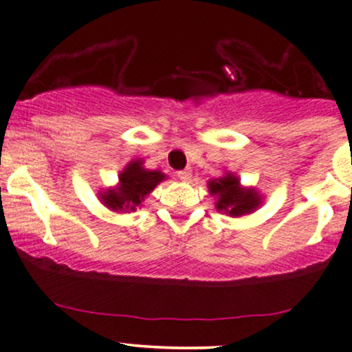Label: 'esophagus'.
I'll use <instances>...</instances> for the list:
<instances>
[{
  "label": "esophagus",
  "mask_w": 352,
  "mask_h": 352,
  "mask_svg": "<svg viewBox=\"0 0 352 352\" xmlns=\"http://www.w3.org/2000/svg\"><path fill=\"white\" fill-rule=\"evenodd\" d=\"M177 177H179L181 181H184V183H190V181H191V171H179V173H177Z\"/></svg>",
  "instance_id": "1"
}]
</instances>
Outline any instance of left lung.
Segmentation results:
<instances>
[{
    "label": "left lung",
    "mask_w": 352,
    "mask_h": 352,
    "mask_svg": "<svg viewBox=\"0 0 352 352\" xmlns=\"http://www.w3.org/2000/svg\"><path fill=\"white\" fill-rule=\"evenodd\" d=\"M210 195L215 198V208L229 217H244L254 213L263 203V197L256 188L242 186L234 173L210 179L206 183Z\"/></svg>",
    "instance_id": "8db88e82"
}]
</instances>
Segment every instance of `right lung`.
Wrapping results in <instances>:
<instances>
[{
    "label": "right lung",
    "instance_id": "add662e5",
    "mask_svg": "<svg viewBox=\"0 0 352 352\" xmlns=\"http://www.w3.org/2000/svg\"><path fill=\"white\" fill-rule=\"evenodd\" d=\"M166 177L168 176L164 173L144 168V159H133L118 175V183L100 191L98 198L111 212H135L139 206H142L152 190Z\"/></svg>",
    "mask_w": 352,
    "mask_h": 352
}]
</instances>
